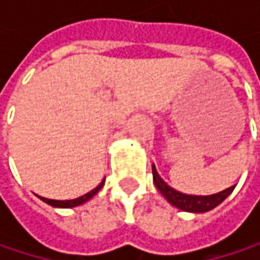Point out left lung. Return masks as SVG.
I'll return each mask as SVG.
<instances>
[{
    "mask_svg": "<svg viewBox=\"0 0 260 260\" xmlns=\"http://www.w3.org/2000/svg\"><path fill=\"white\" fill-rule=\"evenodd\" d=\"M152 175H153L155 186L167 199V202L170 205L176 206L178 209L186 211V212H208V211L214 209L234 191L235 188L234 185V186L226 188L224 191H220V192L211 194V196H189V194L179 192L175 188H172L170 185H167L166 182L161 179V176L158 175L155 166H152Z\"/></svg>",
    "mask_w": 260,
    "mask_h": 260,
    "instance_id": "obj_1",
    "label": "left lung"
}]
</instances>
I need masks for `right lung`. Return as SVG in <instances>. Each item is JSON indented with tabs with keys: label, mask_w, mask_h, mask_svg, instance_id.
Here are the masks:
<instances>
[{
	"label": "right lung",
	"mask_w": 260,
	"mask_h": 260,
	"mask_svg": "<svg viewBox=\"0 0 260 260\" xmlns=\"http://www.w3.org/2000/svg\"><path fill=\"white\" fill-rule=\"evenodd\" d=\"M104 182L105 181L101 182L94 189L88 191L87 194L81 196L78 199H74V200H51V199H45V197H40V200H43L45 203H48V205H51V206H54V208H75V206H79V205L88 202L94 194H98V191L104 186Z\"/></svg>",
	"instance_id": "obj_1"
}]
</instances>
